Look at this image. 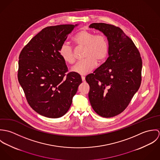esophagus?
Segmentation results:
<instances>
[{"label": "esophagus", "mask_w": 160, "mask_h": 160, "mask_svg": "<svg viewBox=\"0 0 160 160\" xmlns=\"http://www.w3.org/2000/svg\"><path fill=\"white\" fill-rule=\"evenodd\" d=\"M81 79H82V81L83 82L85 81V77H84V76H81Z\"/></svg>", "instance_id": "34e87169"}]
</instances>
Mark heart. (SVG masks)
Instances as JSON below:
<instances>
[{"instance_id": "1", "label": "heart", "mask_w": 160, "mask_h": 160, "mask_svg": "<svg viewBox=\"0 0 160 160\" xmlns=\"http://www.w3.org/2000/svg\"><path fill=\"white\" fill-rule=\"evenodd\" d=\"M73 41L80 47L85 48L84 57L86 58L78 63L72 71L81 75H85L95 68L97 63L102 62L108 53V42L105 36L95 34L93 32L83 29L73 38ZM62 58L69 64L75 62L72 47L68 43H63L59 49Z\"/></svg>"}]
</instances>
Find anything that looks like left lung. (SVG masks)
Here are the masks:
<instances>
[{
    "label": "left lung",
    "mask_w": 160,
    "mask_h": 160,
    "mask_svg": "<svg viewBox=\"0 0 160 160\" xmlns=\"http://www.w3.org/2000/svg\"><path fill=\"white\" fill-rule=\"evenodd\" d=\"M89 28L102 32L108 41V58L86 77L89 99L93 110L111 118L122 113L138 90L142 61L133 41L114 25L94 23Z\"/></svg>",
    "instance_id": "left-lung-1"
}]
</instances>
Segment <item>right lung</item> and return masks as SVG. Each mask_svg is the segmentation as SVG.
I'll return each mask as SVG.
<instances>
[{"label":"right lung","mask_w":160,"mask_h":160,"mask_svg":"<svg viewBox=\"0 0 160 160\" xmlns=\"http://www.w3.org/2000/svg\"><path fill=\"white\" fill-rule=\"evenodd\" d=\"M78 24H61L42 29L22 49L18 61V79L30 107L50 118L66 114L72 97L82 83L81 76L67 74L59 49Z\"/></svg>","instance_id":"right-lung-1"}]
</instances>
